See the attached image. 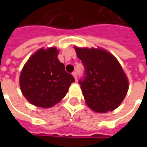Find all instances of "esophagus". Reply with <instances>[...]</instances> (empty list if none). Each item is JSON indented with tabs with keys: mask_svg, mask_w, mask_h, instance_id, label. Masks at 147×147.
Listing matches in <instances>:
<instances>
[{
	"mask_svg": "<svg viewBox=\"0 0 147 147\" xmlns=\"http://www.w3.org/2000/svg\"><path fill=\"white\" fill-rule=\"evenodd\" d=\"M72 76H73L74 78L76 79V80H77V77H78V74H77L76 71H73V72H72Z\"/></svg>",
	"mask_w": 147,
	"mask_h": 147,
	"instance_id": "34e87169",
	"label": "esophagus"
}]
</instances>
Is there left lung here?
Here are the masks:
<instances>
[{
	"label": "left lung",
	"mask_w": 147,
	"mask_h": 147,
	"mask_svg": "<svg viewBox=\"0 0 147 147\" xmlns=\"http://www.w3.org/2000/svg\"><path fill=\"white\" fill-rule=\"evenodd\" d=\"M76 51L85 69L79 83L87 105L101 113L117 109L128 90L118 61L103 49L76 47Z\"/></svg>",
	"instance_id": "8db88e82"
}]
</instances>
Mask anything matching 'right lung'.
Segmentation results:
<instances>
[{
  "label": "right lung",
  "mask_w": 147,
  "mask_h": 147,
  "mask_svg": "<svg viewBox=\"0 0 147 147\" xmlns=\"http://www.w3.org/2000/svg\"><path fill=\"white\" fill-rule=\"evenodd\" d=\"M56 48L41 49L24 65L20 78L21 91L31 104L49 108L66 95L75 82L57 58Z\"/></svg>",
  "instance_id": "obj_1"
}]
</instances>
